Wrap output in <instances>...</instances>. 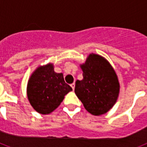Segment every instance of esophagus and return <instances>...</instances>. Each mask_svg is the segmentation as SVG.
<instances>
[{"instance_id": "1", "label": "esophagus", "mask_w": 147, "mask_h": 147, "mask_svg": "<svg viewBox=\"0 0 147 147\" xmlns=\"http://www.w3.org/2000/svg\"><path fill=\"white\" fill-rule=\"evenodd\" d=\"M70 86H71V88H72V90H75V86H76V84H75V83H72V84H70Z\"/></svg>"}]
</instances>
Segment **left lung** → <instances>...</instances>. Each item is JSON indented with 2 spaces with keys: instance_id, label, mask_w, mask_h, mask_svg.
<instances>
[{
  "instance_id": "8db88e82",
  "label": "left lung",
  "mask_w": 147,
  "mask_h": 147,
  "mask_svg": "<svg viewBox=\"0 0 147 147\" xmlns=\"http://www.w3.org/2000/svg\"><path fill=\"white\" fill-rule=\"evenodd\" d=\"M80 66L83 79L76 81V96L92 115L107 113L119 96V83L115 71L108 60L96 54H90Z\"/></svg>"
}]
</instances>
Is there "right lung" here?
I'll use <instances>...</instances> for the list:
<instances>
[{"mask_svg": "<svg viewBox=\"0 0 147 147\" xmlns=\"http://www.w3.org/2000/svg\"><path fill=\"white\" fill-rule=\"evenodd\" d=\"M71 90L64 81L63 73L55 72L52 63L39 66L30 77L27 87L30 103L41 114L54 111Z\"/></svg>", "mask_w": 147, "mask_h": 147, "instance_id": "obj_1", "label": "right lung"}]
</instances>
